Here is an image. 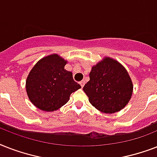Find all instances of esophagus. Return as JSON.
I'll list each match as a JSON object with an SVG mask.
<instances>
[{
  "instance_id": "34e87169",
  "label": "esophagus",
  "mask_w": 157,
  "mask_h": 157,
  "mask_svg": "<svg viewBox=\"0 0 157 157\" xmlns=\"http://www.w3.org/2000/svg\"><path fill=\"white\" fill-rule=\"evenodd\" d=\"M85 84H86V82H85V81H80V85H81V87H83V86H85Z\"/></svg>"
}]
</instances>
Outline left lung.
Returning a JSON list of instances; mask_svg holds the SVG:
<instances>
[{
    "label": "left lung",
    "mask_w": 157,
    "mask_h": 157,
    "mask_svg": "<svg viewBox=\"0 0 157 157\" xmlns=\"http://www.w3.org/2000/svg\"><path fill=\"white\" fill-rule=\"evenodd\" d=\"M133 88V82L125 67L116 59L104 57L92 67L90 81L83 90L96 109L112 114L128 104Z\"/></svg>",
    "instance_id": "1"
}]
</instances>
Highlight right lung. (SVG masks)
<instances>
[{"mask_svg":"<svg viewBox=\"0 0 157 157\" xmlns=\"http://www.w3.org/2000/svg\"><path fill=\"white\" fill-rule=\"evenodd\" d=\"M67 61L57 54L40 59L26 80V91L34 106L45 112H54L68 102L70 95L81 88L74 81L72 72L64 67Z\"/></svg>","mask_w":157,"mask_h":157,"instance_id":"1","label":"right lung"}]
</instances>
